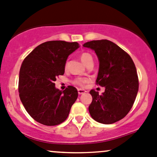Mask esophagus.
I'll return each mask as SVG.
<instances>
[{
  "label": "esophagus",
  "mask_w": 157,
  "mask_h": 157,
  "mask_svg": "<svg viewBox=\"0 0 157 157\" xmlns=\"http://www.w3.org/2000/svg\"><path fill=\"white\" fill-rule=\"evenodd\" d=\"M85 92H86V91H85V89H82V88H78V94H85Z\"/></svg>",
  "instance_id": "34e87169"
}]
</instances>
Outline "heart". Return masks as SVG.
Masks as SVG:
<instances>
[{
    "mask_svg": "<svg viewBox=\"0 0 157 157\" xmlns=\"http://www.w3.org/2000/svg\"><path fill=\"white\" fill-rule=\"evenodd\" d=\"M80 59H81V61H82L85 65H86L87 63H90V62H93L92 56H91V54L88 53V52H83V53L81 55ZM66 68H67V64L66 65ZM86 82L87 81L85 80V79H77V80L75 81V83H76L77 85H82L85 83H86Z\"/></svg>",
    "mask_w": 157,
    "mask_h": 157,
    "instance_id": "obj_1",
    "label": "heart"
}]
</instances>
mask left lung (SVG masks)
I'll return each mask as SVG.
<instances>
[{
	"instance_id": "1",
	"label": "left lung",
	"mask_w": 157,
	"mask_h": 157,
	"mask_svg": "<svg viewBox=\"0 0 157 157\" xmlns=\"http://www.w3.org/2000/svg\"><path fill=\"white\" fill-rule=\"evenodd\" d=\"M83 46L97 55L99 69L96 82L105 88L101 95L94 90L90 91V115L99 123H115L128 114L137 94L139 82L134 63L125 51L110 40H92Z\"/></svg>"
}]
</instances>
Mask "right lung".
Wrapping results in <instances>:
<instances>
[{
    "label": "right lung",
    "instance_id": "1",
    "mask_svg": "<svg viewBox=\"0 0 157 157\" xmlns=\"http://www.w3.org/2000/svg\"><path fill=\"white\" fill-rule=\"evenodd\" d=\"M79 44L63 40L45 42L24 59L19 75V95L28 114L39 123L55 126L66 120L78 91L55 87L58 75L65 72L66 60Z\"/></svg>",
    "mask_w": 157,
    "mask_h": 157
}]
</instances>
